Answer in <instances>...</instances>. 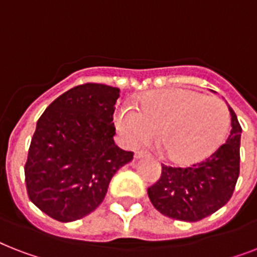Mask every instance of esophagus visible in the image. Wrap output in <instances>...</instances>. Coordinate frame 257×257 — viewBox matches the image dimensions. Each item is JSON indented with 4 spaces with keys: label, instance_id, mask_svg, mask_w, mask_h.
I'll return each mask as SVG.
<instances>
[{
    "label": "esophagus",
    "instance_id": "obj_1",
    "mask_svg": "<svg viewBox=\"0 0 257 257\" xmlns=\"http://www.w3.org/2000/svg\"><path fill=\"white\" fill-rule=\"evenodd\" d=\"M149 155L147 152H144V151H137V152H135V157L136 159H143V157H148Z\"/></svg>",
    "mask_w": 257,
    "mask_h": 257
}]
</instances>
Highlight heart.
<instances>
[{"label": "heart", "mask_w": 257, "mask_h": 257, "mask_svg": "<svg viewBox=\"0 0 257 257\" xmlns=\"http://www.w3.org/2000/svg\"><path fill=\"white\" fill-rule=\"evenodd\" d=\"M117 129L131 147L159 141L169 160L189 164L215 151L229 126V112L217 97L191 89H163L147 93L139 108L118 106Z\"/></svg>", "instance_id": "b5f03b06"}]
</instances>
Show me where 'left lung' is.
<instances>
[{"label":"left lung","mask_w":257,"mask_h":257,"mask_svg":"<svg viewBox=\"0 0 257 257\" xmlns=\"http://www.w3.org/2000/svg\"><path fill=\"white\" fill-rule=\"evenodd\" d=\"M232 129L211 156L185 168L161 164V176L148 188L151 203L171 219L199 221L224 207L240 173V126L231 106Z\"/></svg>","instance_id":"obj_1"}]
</instances>
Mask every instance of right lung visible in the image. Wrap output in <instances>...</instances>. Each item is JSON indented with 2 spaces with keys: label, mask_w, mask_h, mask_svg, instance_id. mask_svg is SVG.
<instances>
[{
  "label": "right lung",
  "mask_w": 257,
  "mask_h": 257,
  "mask_svg": "<svg viewBox=\"0 0 257 257\" xmlns=\"http://www.w3.org/2000/svg\"><path fill=\"white\" fill-rule=\"evenodd\" d=\"M120 89L88 82L62 93L38 118L25 163L32 203L61 223L82 219L104 200L113 175L133 159L114 144Z\"/></svg>",
  "instance_id": "1"
}]
</instances>
